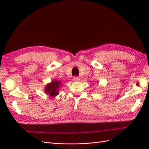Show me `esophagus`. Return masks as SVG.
Masks as SVG:
<instances>
[{
  "label": "esophagus",
  "mask_w": 149,
  "mask_h": 149,
  "mask_svg": "<svg viewBox=\"0 0 149 149\" xmlns=\"http://www.w3.org/2000/svg\"><path fill=\"white\" fill-rule=\"evenodd\" d=\"M80 80V78L78 77V76H74L73 78V81H78Z\"/></svg>",
  "instance_id": "esophagus-1"
}]
</instances>
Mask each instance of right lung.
Returning <instances> with one entry per match:
<instances>
[{
    "instance_id": "right-lung-1",
    "label": "right lung",
    "mask_w": 149,
    "mask_h": 149,
    "mask_svg": "<svg viewBox=\"0 0 149 149\" xmlns=\"http://www.w3.org/2000/svg\"><path fill=\"white\" fill-rule=\"evenodd\" d=\"M63 83L59 80H52L50 83H48L45 87L44 91L50 97H55L59 94L60 89L61 88Z\"/></svg>"
}]
</instances>
